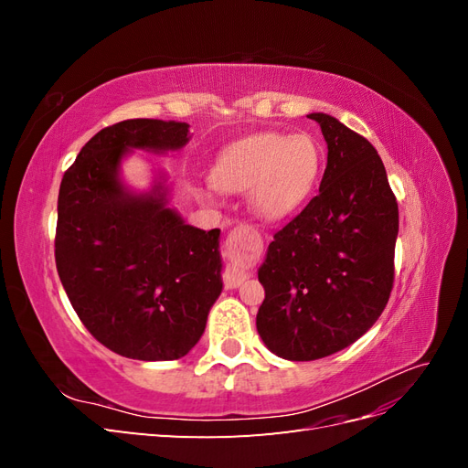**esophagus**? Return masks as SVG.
Returning <instances> with one entry per match:
<instances>
[{
	"mask_svg": "<svg viewBox=\"0 0 468 468\" xmlns=\"http://www.w3.org/2000/svg\"><path fill=\"white\" fill-rule=\"evenodd\" d=\"M258 251L256 242H253V232L250 226L239 224L234 230H230L229 239H226V253H229L230 265L226 267L224 273V285L229 289L239 287L248 279L244 265L239 263V258H253Z\"/></svg>",
	"mask_w": 468,
	"mask_h": 468,
	"instance_id": "obj_1",
	"label": "esophagus"
}]
</instances>
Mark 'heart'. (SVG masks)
I'll return each mask as SVG.
<instances>
[{
	"instance_id": "heart-1",
	"label": "heart",
	"mask_w": 468,
	"mask_h": 468,
	"mask_svg": "<svg viewBox=\"0 0 468 468\" xmlns=\"http://www.w3.org/2000/svg\"><path fill=\"white\" fill-rule=\"evenodd\" d=\"M322 152L306 133H261L226 148L212 167V186L248 191L253 215L277 222L294 215L316 189Z\"/></svg>"
}]
</instances>
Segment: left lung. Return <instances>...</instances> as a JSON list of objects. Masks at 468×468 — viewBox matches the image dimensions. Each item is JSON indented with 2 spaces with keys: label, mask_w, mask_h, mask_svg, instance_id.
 Here are the masks:
<instances>
[{
  "label": "left lung",
  "mask_w": 468,
  "mask_h": 468,
  "mask_svg": "<svg viewBox=\"0 0 468 468\" xmlns=\"http://www.w3.org/2000/svg\"><path fill=\"white\" fill-rule=\"evenodd\" d=\"M328 164L320 191L273 234L258 277L256 325L289 361H314L359 339L385 310L394 282L399 203L369 140L313 112Z\"/></svg>",
  "instance_id": "left-lung-1"
}]
</instances>
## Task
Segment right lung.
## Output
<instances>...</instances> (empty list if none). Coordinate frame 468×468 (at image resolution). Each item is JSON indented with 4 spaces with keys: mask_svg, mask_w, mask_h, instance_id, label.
I'll return each mask as SVG.
<instances>
[{
    "mask_svg": "<svg viewBox=\"0 0 468 468\" xmlns=\"http://www.w3.org/2000/svg\"><path fill=\"white\" fill-rule=\"evenodd\" d=\"M187 134L176 121L111 124L60 183L54 258L64 291L97 342L129 359L187 356L222 291L220 230L183 222L162 186L134 195L119 179L129 150H179Z\"/></svg>",
    "mask_w": 468,
    "mask_h": 468,
    "instance_id": "add662e5",
    "label": "right lung"
}]
</instances>
